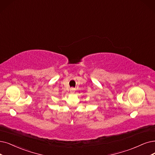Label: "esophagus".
I'll return each mask as SVG.
<instances>
[{
    "label": "esophagus",
    "instance_id": "esophagus-1",
    "mask_svg": "<svg viewBox=\"0 0 155 155\" xmlns=\"http://www.w3.org/2000/svg\"><path fill=\"white\" fill-rule=\"evenodd\" d=\"M70 91H71V93H72V94H73V93L74 92V88H71L70 89Z\"/></svg>",
    "mask_w": 155,
    "mask_h": 155
}]
</instances>
